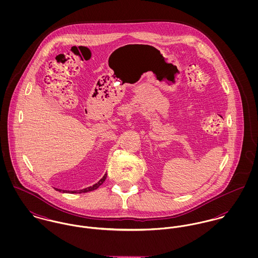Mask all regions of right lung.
<instances>
[{
    "instance_id": "obj_1",
    "label": "right lung",
    "mask_w": 258,
    "mask_h": 258,
    "mask_svg": "<svg viewBox=\"0 0 258 258\" xmlns=\"http://www.w3.org/2000/svg\"><path fill=\"white\" fill-rule=\"evenodd\" d=\"M106 177H107V174H105L103 177H102V179L101 180H99V182H97L96 184H93V185H91V186H88V187H85V188H82V189H80V190H61V189H59V188H56V190H58V191H62V192H70V194H81V192H88V191H91V190H94V189H96L99 185H101V184L104 183V181H105V179H106Z\"/></svg>"
}]
</instances>
